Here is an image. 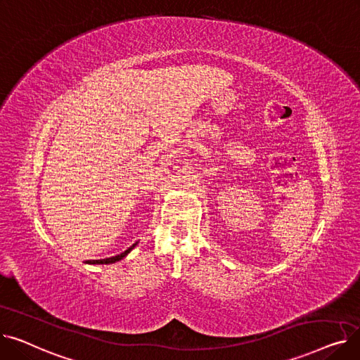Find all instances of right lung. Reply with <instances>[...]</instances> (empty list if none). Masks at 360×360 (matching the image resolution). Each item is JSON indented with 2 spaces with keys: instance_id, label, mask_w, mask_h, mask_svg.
<instances>
[{
  "instance_id": "1",
  "label": "right lung",
  "mask_w": 360,
  "mask_h": 360,
  "mask_svg": "<svg viewBox=\"0 0 360 360\" xmlns=\"http://www.w3.org/2000/svg\"><path fill=\"white\" fill-rule=\"evenodd\" d=\"M137 245V242L136 243H132L131 247L128 248V250H125L124 252H121L120 255H115V257H110V258H105V259H89V261H86V262H89V264H112V262H117V261H120V259H122L132 248H134Z\"/></svg>"
}]
</instances>
